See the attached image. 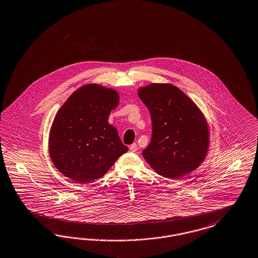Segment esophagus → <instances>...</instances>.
Segmentation results:
<instances>
[{
  "instance_id": "1",
  "label": "esophagus",
  "mask_w": 258,
  "mask_h": 258,
  "mask_svg": "<svg viewBox=\"0 0 258 258\" xmlns=\"http://www.w3.org/2000/svg\"><path fill=\"white\" fill-rule=\"evenodd\" d=\"M136 150H137V145H136V143H134V144H132L130 146V151H131V152L135 153Z\"/></svg>"
}]
</instances>
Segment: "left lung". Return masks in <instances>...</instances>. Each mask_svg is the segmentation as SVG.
Returning <instances> with one entry per match:
<instances>
[{"instance_id": "left-lung-1", "label": "left lung", "mask_w": 258, "mask_h": 258, "mask_svg": "<svg viewBox=\"0 0 258 258\" xmlns=\"http://www.w3.org/2000/svg\"><path fill=\"white\" fill-rule=\"evenodd\" d=\"M152 119V138L142 152L157 174L178 178L202 163L208 149L204 116L184 93L172 84L153 83L138 91Z\"/></svg>"}]
</instances>
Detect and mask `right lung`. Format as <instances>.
I'll return each instance as SVG.
<instances>
[{
  "instance_id": "add662e5",
  "label": "right lung",
  "mask_w": 258,
  "mask_h": 258,
  "mask_svg": "<svg viewBox=\"0 0 258 258\" xmlns=\"http://www.w3.org/2000/svg\"><path fill=\"white\" fill-rule=\"evenodd\" d=\"M119 103L112 89L88 84L73 93L52 123L49 149L59 172L78 183L101 178L127 151L117 130L108 124Z\"/></svg>"
}]
</instances>
